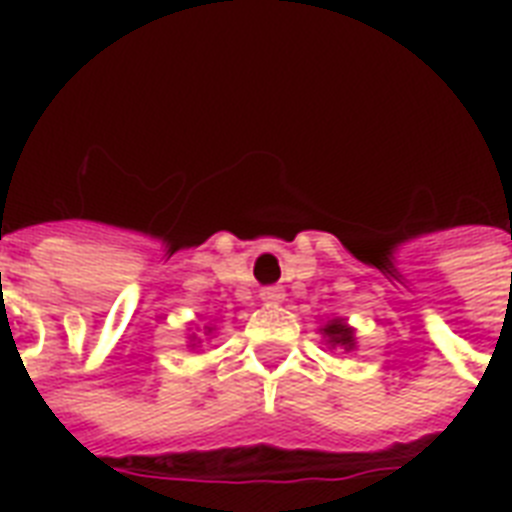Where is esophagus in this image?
<instances>
[{
	"label": "esophagus",
	"instance_id": "esophagus-1",
	"mask_svg": "<svg viewBox=\"0 0 512 512\" xmlns=\"http://www.w3.org/2000/svg\"><path fill=\"white\" fill-rule=\"evenodd\" d=\"M260 297H263L265 303H281V300H284V289H281V287H265L263 292H260Z\"/></svg>",
	"mask_w": 512,
	"mask_h": 512
}]
</instances>
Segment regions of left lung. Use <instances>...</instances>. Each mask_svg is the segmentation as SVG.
<instances>
[{
    "label": "left lung",
    "instance_id": "obj_1",
    "mask_svg": "<svg viewBox=\"0 0 512 512\" xmlns=\"http://www.w3.org/2000/svg\"><path fill=\"white\" fill-rule=\"evenodd\" d=\"M321 335L327 337L329 348H345V350L356 348V332H353V327H348L342 319L329 321L327 327L321 329Z\"/></svg>",
    "mask_w": 512,
    "mask_h": 512
}]
</instances>
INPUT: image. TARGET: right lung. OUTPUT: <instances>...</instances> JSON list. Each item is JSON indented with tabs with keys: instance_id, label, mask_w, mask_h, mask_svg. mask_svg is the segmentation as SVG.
I'll return each instance as SVG.
<instances>
[{
	"instance_id": "right-lung-1",
	"label": "right lung",
	"mask_w": 512,
	"mask_h": 512,
	"mask_svg": "<svg viewBox=\"0 0 512 512\" xmlns=\"http://www.w3.org/2000/svg\"><path fill=\"white\" fill-rule=\"evenodd\" d=\"M207 332H212V329H207Z\"/></svg>"
}]
</instances>
